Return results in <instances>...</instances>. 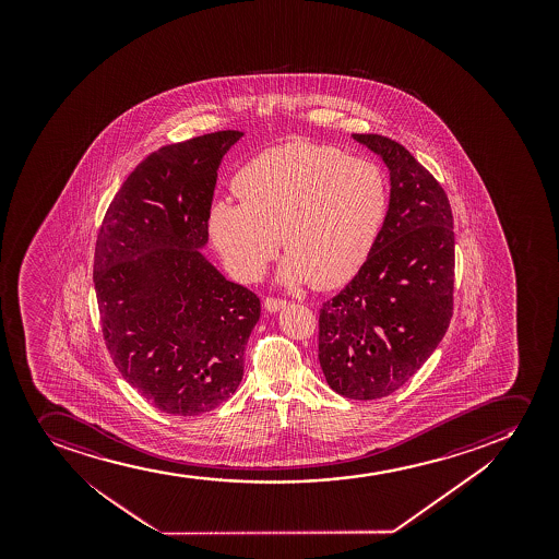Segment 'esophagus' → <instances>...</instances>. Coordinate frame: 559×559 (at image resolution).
<instances>
[{"label": "esophagus", "mask_w": 559, "mask_h": 559, "mask_svg": "<svg viewBox=\"0 0 559 559\" xmlns=\"http://www.w3.org/2000/svg\"><path fill=\"white\" fill-rule=\"evenodd\" d=\"M285 306H287V300H282V298H266L264 300V309L270 311V313H276V311L285 308Z\"/></svg>", "instance_id": "obj_1"}]
</instances>
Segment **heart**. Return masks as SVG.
<instances>
[{"instance_id": "1", "label": "heart", "mask_w": 559, "mask_h": 559, "mask_svg": "<svg viewBox=\"0 0 559 559\" xmlns=\"http://www.w3.org/2000/svg\"><path fill=\"white\" fill-rule=\"evenodd\" d=\"M240 201L212 203L206 227L227 269L246 282L263 274L280 246V277L332 289L358 272L388 214V180L364 158L293 140L257 154L238 169ZM281 233L277 234L276 231Z\"/></svg>"}]
</instances>
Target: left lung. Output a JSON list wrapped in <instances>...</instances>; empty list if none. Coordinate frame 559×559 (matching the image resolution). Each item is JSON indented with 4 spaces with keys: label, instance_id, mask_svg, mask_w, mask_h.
I'll return each instance as SVG.
<instances>
[{
    "label": "left lung",
    "instance_id": "8db88e82",
    "mask_svg": "<svg viewBox=\"0 0 559 559\" xmlns=\"http://www.w3.org/2000/svg\"><path fill=\"white\" fill-rule=\"evenodd\" d=\"M390 171L379 240L340 295L322 304L319 361L343 397L380 399L424 366L453 314L455 235L450 201L403 145L353 134Z\"/></svg>",
    "mask_w": 559,
    "mask_h": 559
}]
</instances>
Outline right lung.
<instances>
[{
    "instance_id": "1",
    "label": "right lung",
    "mask_w": 559,
    "mask_h": 559,
    "mask_svg": "<svg viewBox=\"0 0 559 559\" xmlns=\"http://www.w3.org/2000/svg\"><path fill=\"white\" fill-rule=\"evenodd\" d=\"M242 135L222 130L148 154L98 231L106 347L122 379L171 416H200L237 392L261 314L259 298L201 251L219 164Z\"/></svg>"
}]
</instances>
